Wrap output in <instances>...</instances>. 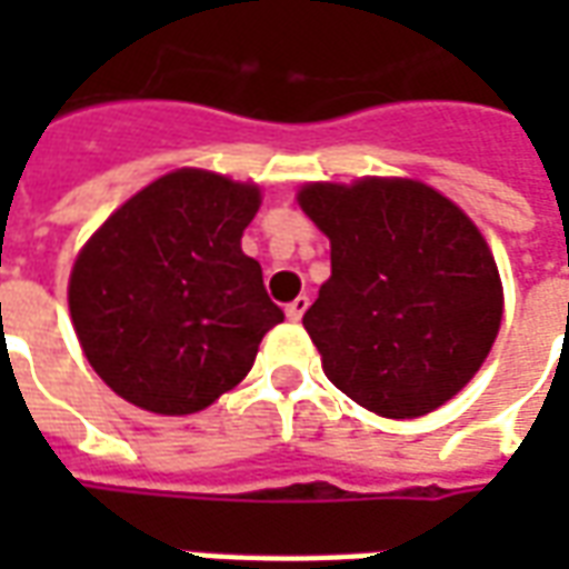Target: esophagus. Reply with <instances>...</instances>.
Instances as JSON below:
<instances>
[{"label":"esophagus","instance_id":"esophagus-1","mask_svg":"<svg viewBox=\"0 0 569 569\" xmlns=\"http://www.w3.org/2000/svg\"><path fill=\"white\" fill-rule=\"evenodd\" d=\"M308 308H310V298L298 296L296 301H289V305H286V317H289L292 322H298L301 317H305V310H308Z\"/></svg>","mask_w":569,"mask_h":569}]
</instances>
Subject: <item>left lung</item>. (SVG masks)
I'll return each instance as SVG.
<instances>
[{
  "label": "left lung",
  "instance_id": "8db88e82",
  "mask_svg": "<svg viewBox=\"0 0 569 569\" xmlns=\"http://www.w3.org/2000/svg\"><path fill=\"white\" fill-rule=\"evenodd\" d=\"M298 207L332 243L305 313L326 378L390 420L423 418L476 378L502 322L488 240L420 179L305 182Z\"/></svg>",
  "mask_w": 569,
  "mask_h": 569
}]
</instances>
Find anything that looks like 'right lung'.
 <instances>
[{
	"label": "right lung",
	"mask_w": 569,
	"mask_h": 569,
	"mask_svg": "<svg viewBox=\"0 0 569 569\" xmlns=\"http://www.w3.org/2000/svg\"><path fill=\"white\" fill-rule=\"evenodd\" d=\"M256 182L179 167L124 200L69 273V317L91 369L151 415L182 418L247 378L283 310L240 237Z\"/></svg>",
	"instance_id": "obj_1"
}]
</instances>
